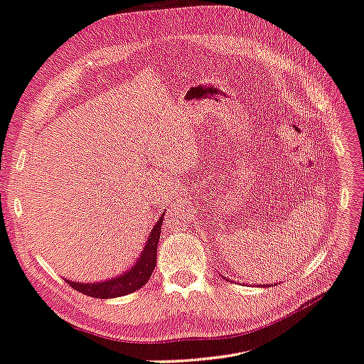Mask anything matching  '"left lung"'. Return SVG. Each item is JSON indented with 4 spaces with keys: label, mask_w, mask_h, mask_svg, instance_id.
Returning a JSON list of instances; mask_svg holds the SVG:
<instances>
[{
    "label": "left lung",
    "mask_w": 364,
    "mask_h": 364,
    "mask_svg": "<svg viewBox=\"0 0 364 364\" xmlns=\"http://www.w3.org/2000/svg\"><path fill=\"white\" fill-rule=\"evenodd\" d=\"M264 287H267V285H264Z\"/></svg>",
    "instance_id": "left-lung-1"
}]
</instances>
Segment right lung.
I'll list each match as a JSON object with an SVG mask.
<instances>
[{
	"label": "right lung",
	"instance_id": "1",
	"mask_svg": "<svg viewBox=\"0 0 364 364\" xmlns=\"http://www.w3.org/2000/svg\"><path fill=\"white\" fill-rule=\"evenodd\" d=\"M164 215L165 213H162L159 221L154 224L153 230L149 232V239L146 242V245H144L140 257H138V261L135 262V266L129 269L127 272L122 274L121 277H116V279L100 283H77L67 280L70 283V287L75 288L79 293L98 297V299H109V297L125 296L140 289L144 283L151 279L153 270L156 267L157 245H159L161 239V226L164 221Z\"/></svg>",
	"mask_w": 364,
	"mask_h": 364
}]
</instances>
